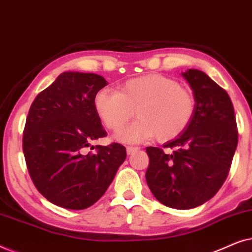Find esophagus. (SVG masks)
<instances>
[{"mask_svg":"<svg viewBox=\"0 0 252 252\" xmlns=\"http://www.w3.org/2000/svg\"><path fill=\"white\" fill-rule=\"evenodd\" d=\"M139 150L137 149V148H135V147H127L126 148V151H127V155H133L134 153H136V151Z\"/></svg>","mask_w":252,"mask_h":252,"instance_id":"obj_1","label":"esophagus"}]
</instances>
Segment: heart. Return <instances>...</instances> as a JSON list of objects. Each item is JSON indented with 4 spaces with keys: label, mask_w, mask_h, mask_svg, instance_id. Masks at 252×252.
Masks as SVG:
<instances>
[{
    "label": "heart",
    "mask_w": 252,
    "mask_h": 252,
    "mask_svg": "<svg viewBox=\"0 0 252 252\" xmlns=\"http://www.w3.org/2000/svg\"><path fill=\"white\" fill-rule=\"evenodd\" d=\"M94 105L102 123L113 132L123 129L136 113L139 119L117 135L122 142L137 143L155 136L166 142L190 124L196 99L191 91L174 79L148 74L126 81L117 92L101 89Z\"/></svg>",
    "instance_id": "heart-1"
}]
</instances>
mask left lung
I'll return each instance as SVG.
<instances>
[{"label":"left lung","instance_id":"1","mask_svg":"<svg viewBox=\"0 0 252 252\" xmlns=\"http://www.w3.org/2000/svg\"><path fill=\"white\" fill-rule=\"evenodd\" d=\"M196 99L194 117L180 135L164 144L173 154L148 147L146 180L168 208L187 210L204 204L221 188L237 147L233 103L225 89L204 72H182Z\"/></svg>","mask_w":252,"mask_h":252}]
</instances>
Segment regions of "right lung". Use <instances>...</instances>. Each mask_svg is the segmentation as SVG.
<instances>
[{
  "label": "right lung",
  "instance_id": "add662e5",
  "mask_svg": "<svg viewBox=\"0 0 252 252\" xmlns=\"http://www.w3.org/2000/svg\"><path fill=\"white\" fill-rule=\"evenodd\" d=\"M106 85L98 74L63 72L31 105L24 156L37 190L53 204L70 210L92 206L126 159L119 143L87 153L93 141L106 135L94 105L95 95Z\"/></svg>",
  "mask_w": 252,
  "mask_h": 252
}]
</instances>
